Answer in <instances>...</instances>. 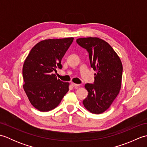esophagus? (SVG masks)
<instances>
[{"mask_svg": "<svg viewBox=\"0 0 147 147\" xmlns=\"http://www.w3.org/2000/svg\"><path fill=\"white\" fill-rule=\"evenodd\" d=\"M71 85L73 86V87H78V86H80V85H78V84H76V83H73V82H72L71 83Z\"/></svg>", "mask_w": 147, "mask_h": 147, "instance_id": "1", "label": "esophagus"}]
</instances>
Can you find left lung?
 Wrapping results in <instances>:
<instances>
[{"instance_id":"left-lung-1","label":"left lung","mask_w":147,"mask_h":147,"mask_svg":"<svg viewBox=\"0 0 147 147\" xmlns=\"http://www.w3.org/2000/svg\"><path fill=\"white\" fill-rule=\"evenodd\" d=\"M76 42L88 52L90 65L96 71L93 84L85 86L88 94L83 104L92 113H103L120 91L123 74L121 59L112 47L100 38H80Z\"/></svg>"}]
</instances>
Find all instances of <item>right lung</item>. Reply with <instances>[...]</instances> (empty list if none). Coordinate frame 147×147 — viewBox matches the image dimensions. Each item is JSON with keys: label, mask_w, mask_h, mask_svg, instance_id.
Wrapping results in <instances>:
<instances>
[{"label": "right lung", "mask_w": 147, "mask_h": 147, "mask_svg": "<svg viewBox=\"0 0 147 147\" xmlns=\"http://www.w3.org/2000/svg\"><path fill=\"white\" fill-rule=\"evenodd\" d=\"M73 38L42 40L33 47L23 67V88L31 104L40 111L55 109L69 90V83L57 79L56 69Z\"/></svg>", "instance_id": "obj_1"}]
</instances>
